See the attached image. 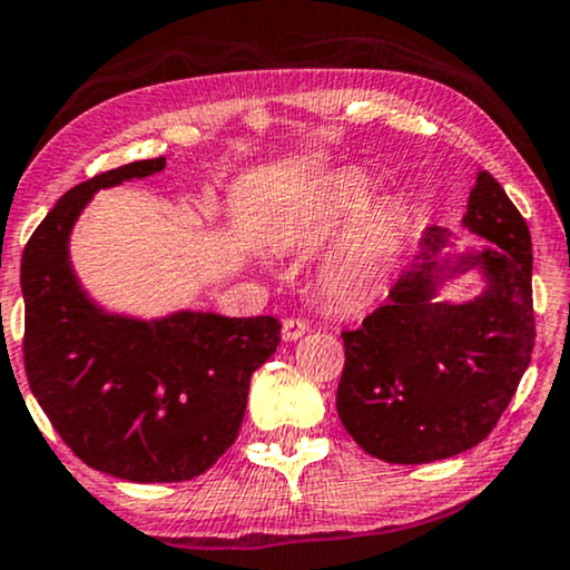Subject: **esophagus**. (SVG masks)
Masks as SVG:
<instances>
[{"instance_id": "obj_1", "label": "esophagus", "mask_w": 570, "mask_h": 570, "mask_svg": "<svg viewBox=\"0 0 570 570\" xmlns=\"http://www.w3.org/2000/svg\"><path fill=\"white\" fill-rule=\"evenodd\" d=\"M308 332V322L306 318H298V316H287L283 322V340L285 342H293L303 337V334Z\"/></svg>"}]
</instances>
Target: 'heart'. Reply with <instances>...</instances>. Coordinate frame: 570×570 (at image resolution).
I'll return each instance as SVG.
<instances>
[{
    "instance_id": "heart-1",
    "label": "heart",
    "mask_w": 570,
    "mask_h": 570,
    "mask_svg": "<svg viewBox=\"0 0 570 570\" xmlns=\"http://www.w3.org/2000/svg\"><path fill=\"white\" fill-rule=\"evenodd\" d=\"M368 205V184L357 174L334 176L330 197L314 217L308 228V238H324L337 230L342 223L361 213ZM402 223L392 205H371L357 217L345 244L326 262L322 269V291L337 306L357 308L365 306L376 295L384 279L386 264L400 246Z\"/></svg>"
}]
</instances>
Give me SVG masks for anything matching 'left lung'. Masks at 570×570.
<instances>
[{"mask_svg":"<svg viewBox=\"0 0 570 570\" xmlns=\"http://www.w3.org/2000/svg\"><path fill=\"white\" fill-rule=\"evenodd\" d=\"M464 225L493 244L462 259L485 272L480 298L433 303L435 256L451 230L431 225L415 269L357 330L342 332L340 420L365 454L389 464L439 462L485 441L532 361V236L488 170L478 174Z\"/></svg>","mask_w":570,"mask_h":570,"instance_id":"8db88e82","label":"left lung"}]
</instances>
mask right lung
Wrapping results in <instances>:
<instances>
[{
    "mask_svg": "<svg viewBox=\"0 0 570 570\" xmlns=\"http://www.w3.org/2000/svg\"><path fill=\"white\" fill-rule=\"evenodd\" d=\"M166 168V158L77 184L22 252V361L53 431L92 470L131 482L207 472L236 441L252 373L275 355V316L181 311L160 322L106 316L77 285L69 230L92 191Z\"/></svg>",
    "mask_w": 570,
    "mask_h": 570,
    "instance_id": "1",
    "label": "right lung"
}]
</instances>
